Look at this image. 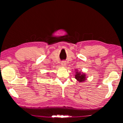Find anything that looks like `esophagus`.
Segmentation results:
<instances>
[{
    "instance_id": "34e87169",
    "label": "esophagus",
    "mask_w": 123,
    "mask_h": 123,
    "mask_svg": "<svg viewBox=\"0 0 123 123\" xmlns=\"http://www.w3.org/2000/svg\"><path fill=\"white\" fill-rule=\"evenodd\" d=\"M66 64H67V62H66V61H62V62H61V65H62V66L65 67V66H66Z\"/></svg>"
}]
</instances>
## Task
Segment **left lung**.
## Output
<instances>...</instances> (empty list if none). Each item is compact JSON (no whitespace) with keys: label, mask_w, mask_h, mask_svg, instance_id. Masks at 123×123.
Returning a JSON list of instances; mask_svg holds the SVG:
<instances>
[{"label":"left lung","mask_w":123,"mask_h":123,"mask_svg":"<svg viewBox=\"0 0 123 123\" xmlns=\"http://www.w3.org/2000/svg\"><path fill=\"white\" fill-rule=\"evenodd\" d=\"M75 78L78 81H80V82H83V81L86 80V75L85 74H81L80 72L79 73L78 72H76Z\"/></svg>","instance_id":"1"}]
</instances>
